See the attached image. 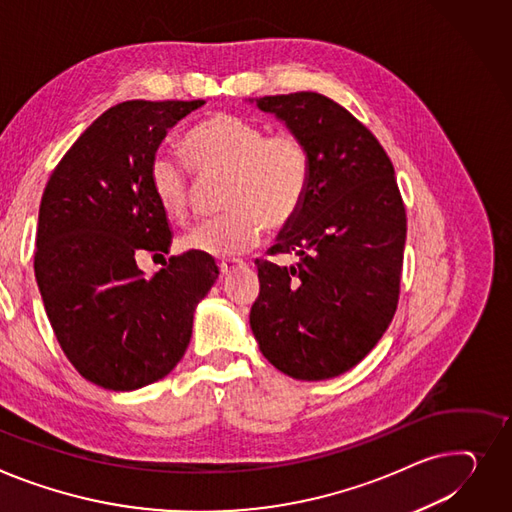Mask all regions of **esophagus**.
<instances>
[{"instance_id": "1", "label": "esophagus", "mask_w": 512, "mask_h": 512, "mask_svg": "<svg viewBox=\"0 0 512 512\" xmlns=\"http://www.w3.org/2000/svg\"><path fill=\"white\" fill-rule=\"evenodd\" d=\"M243 265V261H222L218 267H220V274L222 276H228V274H232L234 269H238Z\"/></svg>"}]
</instances>
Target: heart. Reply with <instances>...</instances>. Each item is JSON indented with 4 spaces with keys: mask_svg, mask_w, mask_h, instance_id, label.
<instances>
[{
    "mask_svg": "<svg viewBox=\"0 0 512 512\" xmlns=\"http://www.w3.org/2000/svg\"><path fill=\"white\" fill-rule=\"evenodd\" d=\"M183 150L199 179L224 177V214L197 224L181 245L208 257H234L255 247L263 228L282 230L296 220L311 189L313 160L300 135L269 133L261 123L216 113L193 125ZM150 187L170 220H185L191 206L189 170L166 154L150 164Z\"/></svg>",
    "mask_w": 512,
    "mask_h": 512,
    "instance_id": "heart-1",
    "label": "heart"
}]
</instances>
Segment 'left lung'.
<instances>
[{
	"label": "left lung",
	"instance_id": "1",
	"mask_svg": "<svg viewBox=\"0 0 512 512\" xmlns=\"http://www.w3.org/2000/svg\"><path fill=\"white\" fill-rule=\"evenodd\" d=\"M255 102L304 140L313 177L300 214L269 249L298 263L255 261L251 329L288 377L333 379L377 346L397 309L407 220L395 170L379 140L323 94Z\"/></svg>",
	"mask_w": 512,
	"mask_h": 512
}]
</instances>
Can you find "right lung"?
<instances>
[{
    "mask_svg": "<svg viewBox=\"0 0 512 512\" xmlns=\"http://www.w3.org/2000/svg\"><path fill=\"white\" fill-rule=\"evenodd\" d=\"M206 100H127L102 113L65 152L45 187L34 278L57 342L82 377L135 391L183 358L193 313L218 278L187 251L146 278L142 251L168 253V218L150 187L158 146Z\"/></svg>",
    "mask_w": 512,
    "mask_h": 512,
    "instance_id": "right-lung-1",
    "label": "right lung"
}]
</instances>
